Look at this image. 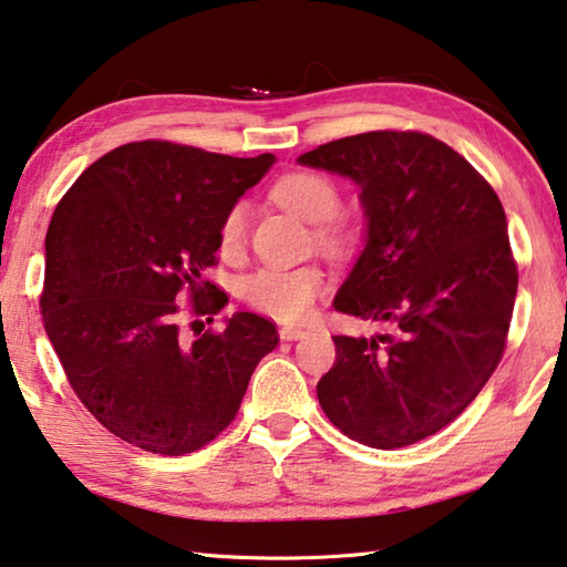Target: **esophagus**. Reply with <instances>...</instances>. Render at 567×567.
<instances>
[{
	"mask_svg": "<svg viewBox=\"0 0 567 567\" xmlns=\"http://www.w3.org/2000/svg\"><path fill=\"white\" fill-rule=\"evenodd\" d=\"M305 334L307 332L302 328H280V338L287 340V342H290V340H302Z\"/></svg>",
	"mask_w": 567,
	"mask_h": 567,
	"instance_id": "obj_1",
	"label": "esophagus"
}]
</instances>
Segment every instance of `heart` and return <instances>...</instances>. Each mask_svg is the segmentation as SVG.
I'll list each match as a JSON object with an SVG mask.
<instances>
[{"mask_svg":"<svg viewBox=\"0 0 567 567\" xmlns=\"http://www.w3.org/2000/svg\"><path fill=\"white\" fill-rule=\"evenodd\" d=\"M277 205L292 209L315 225V239L322 247L342 252L352 245V229L338 215L342 207L340 187L320 172H290L272 185ZM249 233V207L235 203L227 207L219 223V249L225 255L243 252ZM328 285L320 265L300 267H260L239 282V295L252 310L267 318L295 322L302 320Z\"/></svg>","mask_w":567,"mask_h":567,"instance_id":"heart-1","label":"heart"}]
</instances>
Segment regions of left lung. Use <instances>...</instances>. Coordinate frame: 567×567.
Returning <instances> with one entry per match:
<instances>
[{
	"label": "left lung",
	"instance_id": "obj_1",
	"mask_svg": "<svg viewBox=\"0 0 567 567\" xmlns=\"http://www.w3.org/2000/svg\"><path fill=\"white\" fill-rule=\"evenodd\" d=\"M300 162L362 189L368 245L334 310L392 324L370 340L334 334V364L318 382L324 415L378 450L435 435L477 398L507 344L517 262L501 199L425 132H362Z\"/></svg>",
	"mask_w": 567,
	"mask_h": 567
}]
</instances>
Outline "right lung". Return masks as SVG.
I'll return each instance as SVG.
<instances>
[{"label":"right lung","instance_id":"obj_1","mask_svg":"<svg viewBox=\"0 0 567 567\" xmlns=\"http://www.w3.org/2000/svg\"><path fill=\"white\" fill-rule=\"evenodd\" d=\"M272 162L130 142L92 162L56 205L42 322L74 395L124 443L157 455L213 443L280 342L275 322L255 312L195 340L182 332V318L195 328L227 307L203 272L217 265L227 207Z\"/></svg>","mask_w":567,"mask_h":567}]
</instances>
